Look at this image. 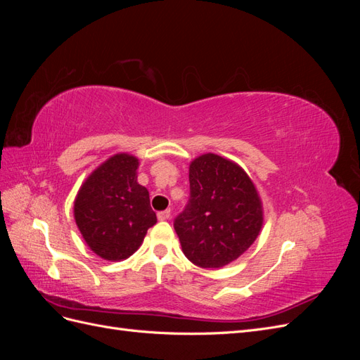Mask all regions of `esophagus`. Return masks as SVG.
<instances>
[{
	"instance_id": "1",
	"label": "esophagus",
	"mask_w": 360,
	"mask_h": 360,
	"mask_svg": "<svg viewBox=\"0 0 360 360\" xmlns=\"http://www.w3.org/2000/svg\"><path fill=\"white\" fill-rule=\"evenodd\" d=\"M169 216H171V210H163V212L158 213V219L159 221H168Z\"/></svg>"
}]
</instances>
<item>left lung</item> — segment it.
<instances>
[{
  "mask_svg": "<svg viewBox=\"0 0 360 360\" xmlns=\"http://www.w3.org/2000/svg\"><path fill=\"white\" fill-rule=\"evenodd\" d=\"M191 200L174 221L183 254L202 269H219L250 248L264 222L254 181L238 163L214 153L189 165Z\"/></svg>",
  "mask_w": 360,
  "mask_h": 360,
  "instance_id": "1",
  "label": "left lung"
}]
</instances>
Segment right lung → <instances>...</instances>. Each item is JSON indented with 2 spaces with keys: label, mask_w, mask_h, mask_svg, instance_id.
<instances>
[{
  "label": "right lung",
  "mask_w": 360,
  "mask_h": 360,
  "mask_svg": "<svg viewBox=\"0 0 360 360\" xmlns=\"http://www.w3.org/2000/svg\"><path fill=\"white\" fill-rule=\"evenodd\" d=\"M139 159L117 153L101 163L76 193L73 216L86 246L108 261H123L143 245L158 219L148 191L138 183Z\"/></svg>",
  "instance_id": "obj_1"
}]
</instances>
